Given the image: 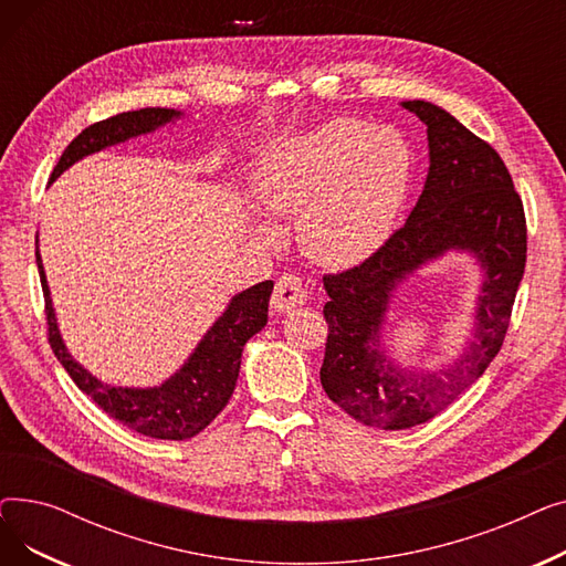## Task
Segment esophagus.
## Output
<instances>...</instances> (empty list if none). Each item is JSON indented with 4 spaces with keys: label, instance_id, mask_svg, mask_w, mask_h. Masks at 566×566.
<instances>
[{
    "label": "esophagus",
    "instance_id": "1",
    "mask_svg": "<svg viewBox=\"0 0 566 566\" xmlns=\"http://www.w3.org/2000/svg\"><path fill=\"white\" fill-rule=\"evenodd\" d=\"M307 301V291L303 286V280L298 275L284 273L277 277L275 289H273V307L277 312H289L293 307H301Z\"/></svg>",
    "mask_w": 566,
    "mask_h": 566
}]
</instances>
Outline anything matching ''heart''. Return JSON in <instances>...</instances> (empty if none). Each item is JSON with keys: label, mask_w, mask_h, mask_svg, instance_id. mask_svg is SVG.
Listing matches in <instances>:
<instances>
[{"label": "heart", "mask_w": 566, "mask_h": 566, "mask_svg": "<svg viewBox=\"0 0 566 566\" xmlns=\"http://www.w3.org/2000/svg\"><path fill=\"white\" fill-rule=\"evenodd\" d=\"M412 184V148L392 126L335 118L293 135L256 167L268 213L301 218V245L328 268H348L390 235Z\"/></svg>", "instance_id": "b5f03b06"}]
</instances>
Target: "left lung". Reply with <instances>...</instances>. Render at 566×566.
Listing matches in <instances>:
<instances>
[{"mask_svg":"<svg viewBox=\"0 0 566 566\" xmlns=\"http://www.w3.org/2000/svg\"><path fill=\"white\" fill-rule=\"evenodd\" d=\"M401 105L427 126L424 190L406 224L369 259L323 275L331 301L323 307L321 385L353 420L385 431L429 422L486 371L507 335L527 256L523 201L495 148L433 103ZM448 249L474 253L488 273L473 339L448 370L403 373L379 350L384 312L406 274Z\"/></svg>","mask_w":566,"mask_h":566,"instance_id":"obj_1","label":"left lung"}]
</instances>
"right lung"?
Here are the masks:
<instances>
[{"label":"right lung","instance_id":"add662e5","mask_svg":"<svg viewBox=\"0 0 566 566\" xmlns=\"http://www.w3.org/2000/svg\"><path fill=\"white\" fill-rule=\"evenodd\" d=\"M181 112L167 107H144L105 118L94 126L84 128L59 158L50 181L75 165L80 158L96 154L101 148L126 142L130 137L151 133L165 126ZM39 243V241H36ZM36 263L41 286L45 295V318H48V342L56 360L69 371L77 388L92 397L98 408L109 418L126 424L128 429L151 436L158 440H186L211 424L233 395L238 369L245 342L256 335L268 323V301H271L273 282L265 280L252 289L238 293L231 298L227 312L213 323V328L203 335L188 363L178 369L160 388H116V385L101 382L88 374L73 355L66 350L62 335L56 328V318L50 301V289L41 254L36 248Z\"/></svg>","mask_w":566,"mask_h":566}]
</instances>
